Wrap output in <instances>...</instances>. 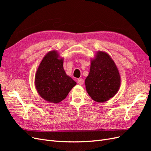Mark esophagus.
<instances>
[{"instance_id":"34e87169","label":"esophagus","mask_w":151,"mask_h":151,"mask_svg":"<svg viewBox=\"0 0 151 151\" xmlns=\"http://www.w3.org/2000/svg\"><path fill=\"white\" fill-rule=\"evenodd\" d=\"M84 83V81L83 79H79L77 80V83H78L79 85H83Z\"/></svg>"}]
</instances>
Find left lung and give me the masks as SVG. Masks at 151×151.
I'll return each mask as SVG.
<instances>
[{
    "label": "left lung",
    "instance_id": "left-lung-1",
    "mask_svg": "<svg viewBox=\"0 0 151 151\" xmlns=\"http://www.w3.org/2000/svg\"><path fill=\"white\" fill-rule=\"evenodd\" d=\"M121 77L118 68L109 54L98 51L91 59L90 71L85 80L87 93L94 101L106 102L120 89Z\"/></svg>",
    "mask_w": 151,
    "mask_h": 151
}]
</instances>
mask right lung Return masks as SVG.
<instances>
[{
	"instance_id": "right-lung-1",
	"label": "right lung",
	"mask_w": 151,
	"mask_h": 151,
	"mask_svg": "<svg viewBox=\"0 0 151 151\" xmlns=\"http://www.w3.org/2000/svg\"><path fill=\"white\" fill-rule=\"evenodd\" d=\"M63 58L57 50L48 52L36 72L35 85L38 94L45 101L58 103L64 99L76 83L63 69Z\"/></svg>"
}]
</instances>
